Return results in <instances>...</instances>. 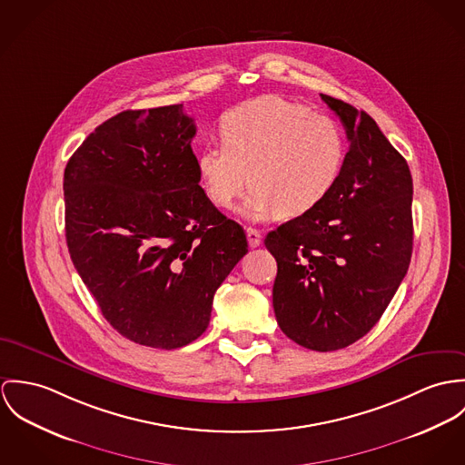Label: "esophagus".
<instances>
[{
  "label": "esophagus",
  "mask_w": 465,
  "mask_h": 465,
  "mask_svg": "<svg viewBox=\"0 0 465 465\" xmlns=\"http://www.w3.org/2000/svg\"><path fill=\"white\" fill-rule=\"evenodd\" d=\"M246 235H248L250 248H258V246H260L262 235H260V232H258L257 228H248V230H246Z\"/></svg>",
  "instance_id": "34e87169"
}]
</instances>
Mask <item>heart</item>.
<instances>
[{"label": "heart", "mask_w": 465, "mask_h": 465, "mask_svg": "<svg viewBox=\"0 0 465 465\" xmlns=\"http://www.w3.org/2000/svg\"><path fill=\"white\" fill-rule=\"evenodd\" d=\"M223 144H207L196 160L208 200L232 208L250 180L244 208L252 221L294 217L317 207L337 185L348 153L341 124L309 106L260 96L223 114Z\"/></svg>", "instance_id": "b5f03b06"}]
</instances>
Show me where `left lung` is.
Masks as SVG:
<instances>
[{"instance_id": "left-lung-1", "label": "left lung", "mask_w": 465, "mask_h": 465, "mask_svg": "<svg viewBox=\"0 0 465 465\" xmlns=\"http://www.w3.org/2000/svg\"><path fill=\"white\" fill-rule=\"evenodd\" d=\"M342 121L350 152L333 191L269 232L272 307L282 331L313 351L342 350L381 317L412 257V174L376 121L321 94Z\"/></svg>"}]
</instances>
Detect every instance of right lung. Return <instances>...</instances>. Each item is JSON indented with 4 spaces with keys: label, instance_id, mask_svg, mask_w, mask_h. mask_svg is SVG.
<instances>
[{
    "label": "right lung",
    "instance_id": "obj_1",
    "mask_svg": "<svg viewBox=\"0 0 465 465\" xmlns=\"http://www.w3.org/2000/svg\"><path fill=\"white\" fill-rule=\"evenodd\" d=\"M183 104L124 110L64 171L65 241L104 319L158 350L196 341L213 294L248 253L241 224L200 187Z\"/></svg>",
    "mask_w": 465,
    "mask_h": 465
}]
</instances>
